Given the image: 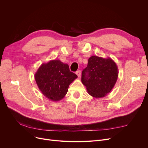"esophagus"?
Returning <instances> with one entry per match:
<instances>
[{"mask_svg":"<svg viewBox=\"0 0 148 148\" xmlns=\"http://www.w3.org/2000/svg\"><path fill=\"white\" fill-rule=\"evenodd\" d=\"M81 71L80 70H79V71H77V72H76V74L77 75V76H78V77H80V75H81Z\"/></svg>","mask_w":148,"mask_h":148,"instance_id":"34e87169","label":"esophagus"}]
</instances>
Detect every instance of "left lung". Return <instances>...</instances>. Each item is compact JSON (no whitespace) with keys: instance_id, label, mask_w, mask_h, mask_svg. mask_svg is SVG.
<instances>
[{"instance_id":"1","label":"left lung","mask_w":148,"mask_h":148,"mask_svg":"<svg viewBox=\"0 0 148 148\" xmlns=\"http://www.w3.org/2000/svg\"><path fill=\"white\" fill-rule=\"evenodd\" d=\"M118 77V66L111 58L92 56L82 71V82L90 95L103 98L112 90Z\"/></svg>"}]
</instances>
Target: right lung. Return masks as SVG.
Here are the masks:
<instances>
[{"instance_id": "1", "label": "right lung", "mask_w": 148, "mask_h": 148, "mask_svg": "<svg viewBox=\"0 0 148 148\" xmlns=\"http://www.w3.org/2000/svg\"><path fill=\"white\" fill-rule=\"evenodd\" d=\"M77 75L71 72L68 64L59 60L43 63L35 74V79L42 94L53 101L63 99L69 84Z\"/></svg>"}]
</instances>
